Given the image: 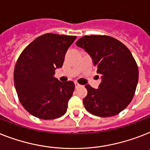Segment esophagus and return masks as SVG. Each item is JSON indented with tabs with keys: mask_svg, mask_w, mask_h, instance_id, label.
<instances>
[{
	"mask_svg": "<svg viewBox=\"0 0 150 150\" xmlns=\"http://www.w3.org/2000/svg\"><path fill=\"white\" fill-rule=\"evenodd\" d=\"M75 88H79V86H81L79 83H78V82H75Z\"/></svg>",
	"mask_w": 150,
	"mask_h": 150,
	"instance_id": "34e87169",
	"label": "esophagus"
}]
</instances>
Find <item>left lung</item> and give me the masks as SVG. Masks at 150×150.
Returning <instances> with one entry per match:
<instances>
[{"label":"left lung","mask_w":150,"mask_h":150,"mask_svg":"<svg viewBox=\"0 0 150 150\" xmlns=\"http://www.w3.org/2000/svg\"><path fill=\"white\" fill-rule=\"evenodd\" d=\"M76 45L89 54L101 75L98 89L86 86V109L100 117L119 114L131 103L138 83V66L132 53L122 42L106 35L84 36Z\"/></svg>","instance_id":"left-lung-1"}]
</instances>
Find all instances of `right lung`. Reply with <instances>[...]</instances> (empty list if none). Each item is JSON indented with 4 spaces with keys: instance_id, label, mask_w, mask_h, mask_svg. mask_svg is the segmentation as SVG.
<instances>
[{
    "instance_id": "obj_1",
    "label": "right lung",
    "mask_w": 150,
    "mask_h": 150,
    "mask_svg": "<svg viewBox=\"0 0 150 150\" xmlns=\"http://www.w3.org/2000/svg\"><path fill=\"white\" fill-rule=\"evenodd\" d=\"M75 39L76 36L51 33L41 35L18 58L14 71L16 92L23 107L35 117L54 119L66 112L75 84L61 82L54 75Z\"/></svg>"
}]
</instances>
